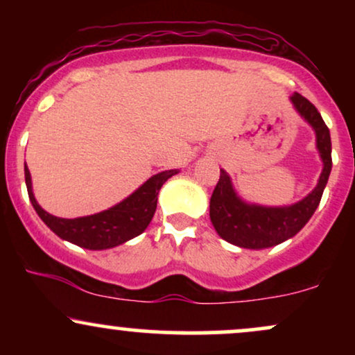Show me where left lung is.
I'll list each match as a JSON object with an SVG mask.
<instances>
[{
    "mask_svg": "<svg viewBox=\"0 0 355 355\" xmlns=\"http://www.w3.org/2000/svg\"><path fill=\"white\" fill-rule=\"evenodd\" d=\"M291 101L297 113L315 132L317 150L324 164L319 183L307 197L294 205L262 207L242 200L234 190L225 170H220L218 183L210 198V220L220 237L237 247L260 250L279 245L294 237L311 220L327 185L332 170V144L327 125L324 123L317 108L302 95L294 93Z\"/></svg>",
    "mask_w": 355,
    "mask_h": 355,
    "instance_id": "1",
    "label": "left lung"
}]
</instances>
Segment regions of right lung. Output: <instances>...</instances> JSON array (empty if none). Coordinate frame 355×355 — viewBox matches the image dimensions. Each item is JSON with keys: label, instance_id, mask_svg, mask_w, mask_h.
Wrapping results in <instances>:
<instances>
[{"label": "right lung", "instance_id": "obj_1", "mask_svg": "<svg viewBox=\"0 0 355 355\" xmlns=\"http://www.w3.org/2000/svg\"><path fill=\"white\" fill-rule=\"evenodd\" d=\"M175 173H178V170H165V172L153 175L130 197L116 203L112 209L100 211V214L78 218H60L48 214L38 205L33 195V187H31L30 170H28V166H24L28 197H30L31 205L40 215V218L60 239L75 243L78 247L88 248V250L113 248L140 235L152 222L155 210H157L158 191H160L162 185Z\"/></svg>", "mask_w": 355, "mask_h": 355}]
</instances>
